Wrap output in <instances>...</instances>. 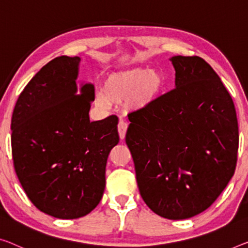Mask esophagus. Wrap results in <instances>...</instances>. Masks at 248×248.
<instances>
[{
	"mask_svg": "<svg viewBox=\"0 0 248 248\" xmlns=\"http://www.w3.org/2000/svg\"><path fill=\"white\" fill-rule=\"evenodd\" d=\"M127 123L125 121H123L122 119H120L119 121V125H117V129H119V134L121 140H123L125 135H126V131H127Z\"/></svg>",
	"mask_w": 248,
	"mask_h": 248,
	"instance_id": "obj_1",
	"label": "esophagus"
}]
</instances>
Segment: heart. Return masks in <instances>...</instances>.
<instances>
[{
  "mask_svg": "<svg viewBox=\"0 0 248 248\" xmlns=\"http://www.w3.org/2000/svg\"><path fill=\"white\" fill-rule=\"evenodd\" d=\"M165 86V78L157 70L133 68L109 75L103 84V93L96 95L102 108L109 103H120L129 97V106L134 109L146 108L153 103Z\"/></svg>",
  "mask_w": 248,
  "mask_h": 248,
  "instance_id": "heart-1",
  "label": "heart"
}]
</instances>
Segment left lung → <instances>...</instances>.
I'll return each mask as SVG.
<instances>
[{"label": "left lung", "mask_w": 248, "mask_h": 248, "mask_svg": "<svg viewBox=\"0 0 248 248\" xmlns=\"http://www.w3.org/2000/svg\"><path fill=\"white\" fill-rule=\"evenodd\" d=\"M175 89L128 114L126 144L140 196L155 214L204 212L233 177L238 152L234 102L200 56H173Z\"/></svg>", "instance_id": "1"}]
</instances>
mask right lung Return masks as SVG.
<instances>
[{
    "instance_id": "right-lung-1",
    "label": "right lung",
    "mask_w": 248,
    "mask_h": 248,
    "mask_svg": "<svg viewBox=\"0 0 248 248\" xmlns=\"http://www.w3.org/2000/svg\"><path fill=\"white\" fill-rule=\"evenodd\" d=\"M78 56H59L37 72L15 104L11 143L15 173L30 201L56 218L74 219L97 206L119 119L91 122L94 85H76Z\"/></svg>"
}]
</instances>
